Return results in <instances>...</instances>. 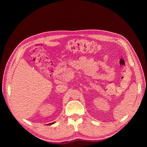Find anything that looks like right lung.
<instances>
[{
	"label": "right lung",
	"instance_id": "add662e5",
	"mask_svg": "<svg viewBox=\"0 0 147 147\" xmlns=\"http://www.w3.org/2000/svg\"><path fill=\"white\" fill-rule=\"evenodd\" d=\"M53 123H55L53 122V123H50V124H48V125H51V124H53Z\"/></svg>",
	"mask_w": 147,
	"mask_h": 147
}]
</instances>
